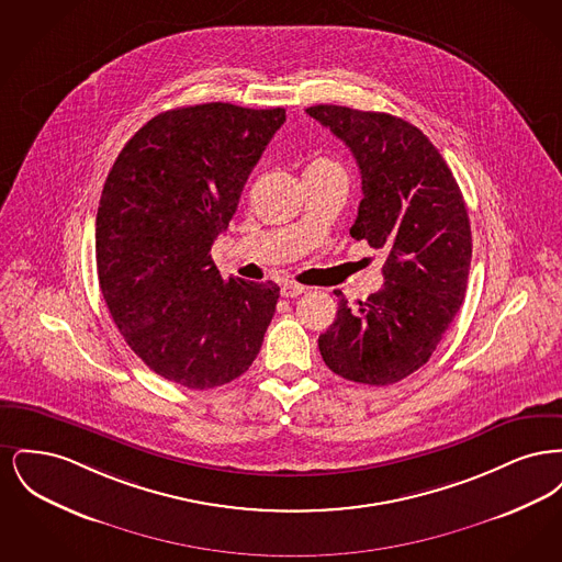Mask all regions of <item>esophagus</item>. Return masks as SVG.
Here are the masks:
<instances>
[{
  "mask_svg": "<svg viewBox=\"0 0 562 562\" xmlns=\"http://www.w3.org/2000/svg\"><path fill=\"white\" fill-rule=\"evenodd\" d=\"M301 293H305V286H301L296 282H284L282 284V296H299Z\"/></svg>",
  "mask_w": 562,
  "mask_h": 562,
  "instance_id": "obj_1",
  "label": "esophagus"
}]
</instances>
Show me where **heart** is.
<instances>
[{
	"label": "heart",
	"mask_w": 562,
	"mask_h": 562,
	"mask_svg": "<svg viewBox=\"0 0 562 562\" xmlns=\"http://www.w3.org/2000/svg\"><path fill=\"white\" fill-rule=\"evenodd\" d=\"M305 172H341L344 175V168L339 161L330 160V158H316L307 164Z\"/></svg>",
	"instance_id": "obj_1"
}]
</instances>
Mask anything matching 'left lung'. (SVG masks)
Wrapping results in <instances>:
<instances>
[{"instance_id": "1", "label": "left lung", "mask_w": 562, "mask_h": 562, "mask_svg": "<svg viewBox=\"0 0 562 562\" xmlns=\"http://www.w3.org/2000/svg\"><path fill=\"white\" fill-rule=\"evenodd\" d=\"M353 154L362 202L349 234L387 252L383 286L318 339L339 376L390 385L422 369L461 307L472 261L468 209L451 168L428 136L402 117L339 105L307 108Z\"/></svg>"}]
</instances>
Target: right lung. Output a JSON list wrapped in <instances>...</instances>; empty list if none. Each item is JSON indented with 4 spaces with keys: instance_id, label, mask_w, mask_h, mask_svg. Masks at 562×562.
Wrapping results in <instances>:
<instances>
[{
    "instance_id": "obj_1",
    "label": "right lung",
    "mask_w": 562,
    "mask_h": 562,
    "mask_svg": "<svg viewBox=\"0 0 562 562\" xmlns=\"http://www.w3.org/2000/svg\"><path fill=\"white\" fill-rule=\"evenodd\" d=\"M286 111L204 103L164 111L124 145L97 213L109 314L168 381L211 390L257 358L280 286L225 280L211 246Z\"/></svg>"
}]
</instances>
